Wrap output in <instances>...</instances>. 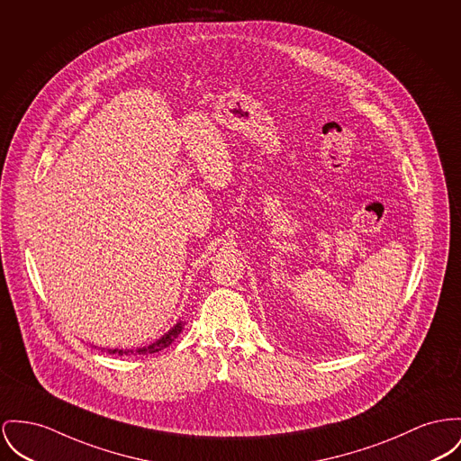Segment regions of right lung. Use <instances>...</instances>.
I'll return each mask as SVG.
<instances>
[{
	"instance_id": "add662e5",
	"label": "right lung",
	"mask_w": 461,
	"mask_h": 461,
	"mask_svg": "<svg viewBox=\"0 0 461 461\" xmlns=\"http://www.w3.org/2000/svg\"><path fill=\"white\" fill-rule=\"evenodd\" d=\"M182 330H184V321H178L167 334H164L162 338L157 339L155 342H152L150 346H145V348H138L136 349V353L138 355H149V353H157V351H160V349H164V348H167L175 339L178 338L180 334H182ZM108 353L110 355H115V353H119V355H127V353H132L131 349H108Z\"/></svg>"
}]
</instances>
